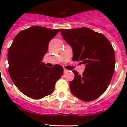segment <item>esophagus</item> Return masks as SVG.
<instances>
[{
    "label": "esophagus",
    "mask_w": 127,
    "mask_h": 127,
    "mask_svg": "<svg viewBox=\"0 0 127 127\" xmlns=\"http://www.w3.org/2000/svg\"><path fill=\"white\" fill-rule=\"evenodd\" d=\"M64 73H67V72H68V71H69V70H67V69H64Z\"/></svg>",
    "instance_id": "obj_1"
}]
</instances>
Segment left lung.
Segmentation results:
<instances>
[{"instance_id": "obj_1", "label": "left lung", "mask_w": 127, "mask_h": 127, "mask_svg": "<svg viewBox=\"0 0 127 127\" xmlns=\"http://www.w3.org/2000/svg\"><path fill=\"white\" fill-rule=\"evenodd\" d=\"M60 33L72 49V60L85 65L81 75L73 71L74 79L69 83L72 94L85 102L97 99L106 90L114 73L111 44L104 35L87 27L62 29Z\"/></svg>"}]
</instances>
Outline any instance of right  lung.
Returning <instances> with one entry per match:
<instances>
[{
	"label": "right lung",
	"instance_id": "add662e5",
	"mask_svg": "<svg viewBox=\"0 0 127 127\" xmlns=\"http://www.w3.org/2000/svg\"><path fill=\"white\" fill-rule=\"evenodd\" d=\"M60 29L33 26L22 30L9 49V73L21 92L33 99L52 94L55 85L64 73L60 65L50 68L42 62L48 44Z\"/></svg>",
	"mask_w": 127,
	"mask_h": 127
}]
</instances>
